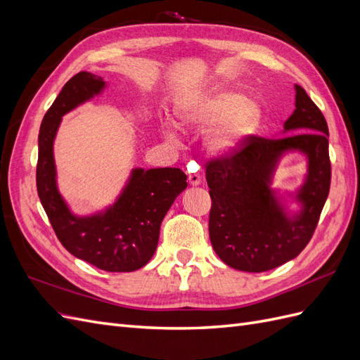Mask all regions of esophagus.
<instances>
[{"label":"esophagus","instance_id":"1","mask_svg":"<svg viewBox=\"0 0 360 360\" xmlns=\"http://www.w3.org/2000/svg\"><path fill=\"white\" fill-rule=\"evenodd\" d=\"M188 180H189V184H192V186H198V184H201V181H202V177L200 176L198 172H193V174H189Z\"/></svg>","mask_w":360,"mask_h":360}]
</instances>
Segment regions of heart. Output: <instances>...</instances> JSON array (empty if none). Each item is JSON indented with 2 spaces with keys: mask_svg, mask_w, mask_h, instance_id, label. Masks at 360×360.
Masks as SVG:
<instances>
[{
  "mask_svg": "<svg viewBox=\"0 0 360 360\" xmlns=\"http://www.w3.org/2000/svg\"><path fill=\"white\" fill-rule=\"evenodd\" d=\"M177 118L188 130H202L214 126L207 136V148L214 155H228L240 148L258 132L263 123V108L255 99L225 86L192 96L177 106ZM163 134L171 143L179 139L171 123L163 124Z\"/></svg>",
  "mask_w": 360,
  "mask_h": 360,
  "instance_id": "obj_1",
  "label": "heart"
}]
</instances>
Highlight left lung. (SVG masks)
Instances as JSON below:
<instances>
[{
    "label": "left lung",
    "mask_w": 360,
    "mask_h": 360,
    "mask_svg": "<svg viewBox=\"0 0 360 360\" xmlns=\"http://www.w3.org/2000/svg\"><path fill=\"white\" fill-rule=\"evenodd\" d=\"M294 90L296 110L284 123L285 136H250L236 155L207 163L210 242L217 257L237 270L259 274L296 258L311 240L328 200V123L300 85ZM294 150L307 158V174L288 193L300 205L297 212H290L271 183L280 159Z\"/></svg>",
    "instance_id": "8db88e82"
}]
</instances>
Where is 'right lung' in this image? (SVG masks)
Returning a JSON list of instances; mask_svg holds the SVG:
<instances>
[{
	"mask_svg": "<svg viewBox=\"0 0 360 360\" xmlns=\"http://www.w3.org/2000/svg\"><path fill=\"white\" fill-rule=\"evenodd\" d=\"M105 86L101 76L79 72L63 86L43 117L37 192L58 240L72 255L105 271H134L155 255L160 224L188 188V177L180 168H134L114 204L86 216L70 210L58 191L53 141L63 115L101 94Z\"/></svg>",
	"mask_w": 360,
	"mask_h": 360,
	"instance_id": "1",
	"label": "right lung"
}]
</instances>
